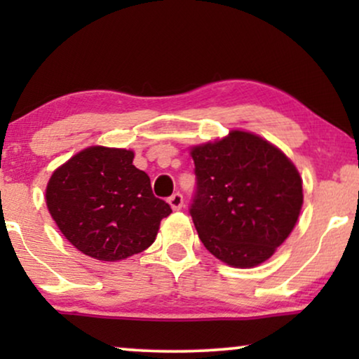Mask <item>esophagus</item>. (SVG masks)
<instances>
[{"label":"esophagus","mask_w":359,"mask_h":359,"mask_svg":"<svg viewBox=\"0 0 359 359\" xmlns=\"http://www.w3.org/2000/svg\"><path fill=\"white\" fill-rule=\"evenodd\" d=\"M168 203L171 205V209L173 210H180L181 208H183V194L181 193H175L173 196H170Z\"/></svg>","instance_id":"1"}]
</instances>
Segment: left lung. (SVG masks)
Wrapping results in <instances>:
<instances>
[{
    "label": "left lung",
    "mask_w": 359,
    "mask_h": 359,
    "mask_svg": "<svg viewBox=\"0 0 359 359\" xmlns=\"http://www.w3.org/2000/svg\"><path fill=\"white\" fill-rule=\"evenodd\" d=\"M196 193L189 214L204 247L220 262L252 268L292 232L302 208V180L278 147L252 132L191 149Z\"/></svg>",
    "instance_id": "8db88e82"
}]
</instances>
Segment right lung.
<instances>
[{
  "mask_svg": "<svg viewBox=\"0 0 359 359\" xmlns=\"http://www.w3.org/2000/svg\"><path fill=\"white\" fill-rule=\"evenodd\" d=\"M132 161V150L88 147L48 180V212L63 237L88 257L119 262L144 252L171 214L151 193L149 175Z\"/></svg>",
  "mask_w": 359,
  "mask_h": 359,
  "instance_id": "obj_1",
  "label": "right lung"
}]
</instances>
